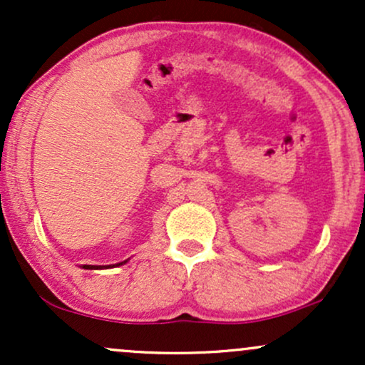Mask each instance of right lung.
I'll use <instances>...</instances> for the list:
<instances>
[{"mask_svg": "<svg viewBox=\"0 0 365 365\" xmlns=\"http://www.w3.org/2000/svg\"><path fill=\"white\" fill-rule=\"evenodd\" d=\"M127 261L128 259H125V261H120V262H115V264H83V269H103V267L121 266V264H125Z\"/></svg>", "mask_w": 365, "mask_h": 365, "instance_id": "obj_1", "label": "right lung"}]
</instances>
